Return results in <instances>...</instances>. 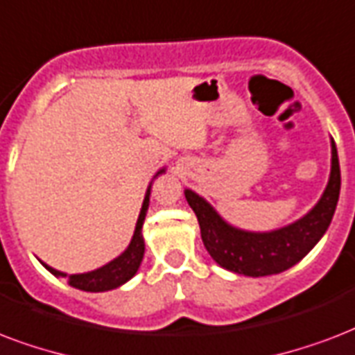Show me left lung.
<instances>
[{
    "instance_id": "1",
    "label": "left lung",
    "mask_w": 355,
    "mask_h": 355,
    "mask_svg": "<svg viewBox=\"0 0 355 355\" xmlns=\"http://www.w3.org/2000/svg\"><path fill=\"white\" fill-rule=\"evenodd\" d=\"M339 191V157L331 139V170L328 185L315 207L293 224L272 232H246L224 220L205 198L191 189H185V198L196 213L203 246L209 255L226 270L261 277L287 270L315 248L334 218Z\"/></svg>"
}]
</instances>
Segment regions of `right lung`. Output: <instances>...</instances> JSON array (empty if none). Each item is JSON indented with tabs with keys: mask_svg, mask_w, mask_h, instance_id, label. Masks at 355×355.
I'll return each mask as SVG.
<instances>
[{
	"mask_svg": "<svg viewBox=\"0 0 355 355\" xmlns=\"http://www.w3.org/2000/svg\"><path fill=\"white\" fill-rule=\"evenodd\" d=\"M166 168H161L157 174L153 175V180L157 178L159 174H164ZM150 191H152V183L148 185L146 194H144V202H142V207H140V215L137 218V226H135L133 237H131V243L122 254L114 257L112 261H109L107 265L96 268V270L83 272V274H66V272L55 270L53 266L42 263L46 268H48L53 276L57 277H66L68 283L76 287L79 291H87V293H103V291H112L123 285L125 282H129L131 277L137 274L140 263H142V257H144V237H142V224H144V218H146L148 205H150Z\"/></svg>",
	"mask_w": 355,
	"mask_h": 355,
	"instance_id": "1",
	"label": "right lung"
}]
</instances>
